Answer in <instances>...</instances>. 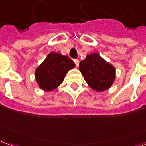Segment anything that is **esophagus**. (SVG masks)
<instances>
[{
    "instance_id": "34e87169",
    "label": "esophagus",
    "mask_w": 146,
    "mask_h": 146,
    "mask_svg": "<svg viewBox=\"0 0 146 146\" xmlns=\"http://www.w3.org/2000/svg\"><path fill=\"white\" fill-rule=\"evenodd\" d=\"M74 62H75V65H76V66H79V63H80V61L78 59H74Z\"/></svg>"
}]
</instances>
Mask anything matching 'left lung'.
<instances>
[{"instance_id":"8db88e82","label":"left lung","mask_w":146,"mask_h":146,"mask_svg":"<svg viewBox=\"0 0 146 146\" xmlns=\"http://www.w3.org/2000/svg\"><path fill=\"white\" fill-rule=\"evenodd\" d=\"M80 70L88 85L98 92L110 88L115 79L114 67L98 53L87 55L80 63Z\"/></svg>"}]
</instances>
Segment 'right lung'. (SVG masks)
Here are the masks:
<instances>
[{
    "label": "right lung",
    "mask_w": 146,
    "mask_h": 146,
    "mask_svg": "<svg viewBox=\"0 0 146 146\" xmlns=\"http://www.w3.org/2000/svg\"><path fill=\"white\" fill-rule=\"evenodd\" d=\"M74 66V62L68 56L51 52L36 70V82L43 90L52 91L62 83L67 72Z\"/></svg>",
    "instance_id": "obj_1"
}]
</instances>
